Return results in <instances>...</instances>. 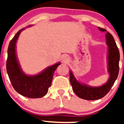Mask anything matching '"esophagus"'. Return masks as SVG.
<instances>
[{
  "instance_id": "34e87169",
  "label": "esophagus",
  "mask_w": 124,
  "mask_h": 124,
  "mask_svg": "<svg viewBox=\"0 0 124 124\" xmlns=\"http://www.w3.org/2000/svg\"><path fill=\"white\" fill-rule=\"evenodd\" d=\"M69 60H70V58L69 57H68V56H67V55H63V56H62V62H67L69 61Z\"/></svg>"
}]
</instances>
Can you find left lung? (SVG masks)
<instances>
[{"label": "left lung", "mask_w": 124, "mask_h": 124, "mask_svg": "<svg viewBox=\"0 0 124 124\" xmlns=\"http://www.w3.org/2000/svg\"><path fill=\"white\" fill-rule=\"evenodd\" d=\"M101 32H106L105 29L98 27ZM106 44L108 46L107 50V71L109 78L108 80L100 86H91L82 83L75 78L73 73L70 71V83L72 90L79 98L86 100H96L104 97L110 91L117 78L119 74V62L120 54L113 36L108 32L106 34Z\"/></svg>", "instance_id": "1"}]
</instances>
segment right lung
Listing matches in <instances>:
<instances>
[{
  "label": "right lung",
  "instance_id": "1",
  "mask_svg": "<svg viewBox=\"0 0 124 124\" xmlns=\"http://www.w3.org/2000/svg\"><path fill=\"white\" fill-rule=\"evenodd\" d=\"M32 26L33 25L27 27ZM25 29L26 27L20 30L10 41L7 61V73L12 86L18 93L31 98H41L48 92L54 71L61 63L59 62L48 67L38 74L27 75L24 73L17 58L16 44L20 34Z\"/></svg>",
  "mask_w": 124,
  "mask_h": 124
}]
</instances>
